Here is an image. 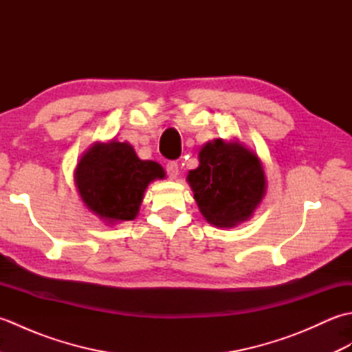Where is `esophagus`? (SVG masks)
<instances>
[{
  "instance_id": "1",
  "label": "esophagus",
  "mask_w": 352,
  "mask_h": 352,
  "mask_svg": "<svg viewBox=\"0 0 352 352\" xmlns=\"http://www.w3.org/2000/svg\"><path fill=\"white\" fill-rule=\"evenodd\" d=\"M166 170H168V177L170 178V180H175V178L178 177V174H180V169H178V163L177 162H169L166 164Z\"/></svg>"
}]
</instances>
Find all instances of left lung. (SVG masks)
I'll use <instances>...</instances> for the list:
<instances>
[{
  "instance_id": "8db88e82",
  "label": "left lung",
  "mask_w": 352,
  "mask_h": 352,
  "mask_svg": "<svg viewBox=\"0 0 352 352\" xmlns=\"http://www.w3.org/2000/svg\"><path fill=\"white\" fill-rule=\"evenodd\" d=\"M199 166L188 180L201 214L216 228H233L252 218L266 195L260 157L236 139H214L201 146Z\"/></svg>"
}]
</instances>
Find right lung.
I'll return each instance as SVG.
<instances>
[{
    "label": "right lung",
    "instance_id": "1",
    "mask_svg": "<svg viewBox=\"0 0 352 352\" xmlns=\"http://www.w3.org/2000/svg\"><path fill=\"white\" fill-rule=\"evenodd\" d=\"M157 162L140 160L129 142H96L80 157L74 182L89 212L107 226L136 219L148 184L164 178Z\"/></svg>",
    "mask_w": 352,
    "mask_h": 352
}]
</instances>
